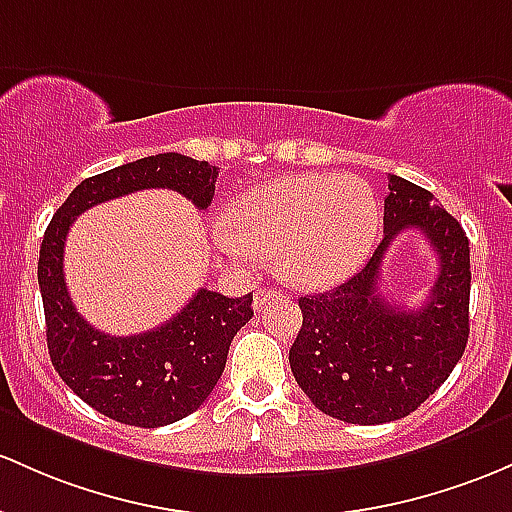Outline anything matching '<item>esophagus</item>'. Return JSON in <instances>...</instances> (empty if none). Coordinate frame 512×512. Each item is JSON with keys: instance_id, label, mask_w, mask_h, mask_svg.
<instances>
[{"instance_id": "34e87169", "label": "esophagus", "mask_w": 512, "mask_h": 512, "mask_svg": "<svg viewBox=\"0 0 512 512\" xmlns=\"http://www.w3.org/2000/svg\"><path fill=\"white\" fill-rule=\"evenodd\" d=\"M279 296H282V291H274V289H269V286H257V289H255V308L260 311V308H265L267 303L277 301Z\"/></svg>"}]
</instances>
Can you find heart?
<instances>
[{
  "label": "heart",
  "mask_w": 512,
  "mask_h": 512,
  "mask_svg": "<svg viewBox=\"0 0 512 512\" xmlns=\"http://www.w3.org/2000/svg\"><path fill=\"white\" fill-rule=\"evenodd\" d=\"M379 201L355 174L306 172L238 194L213 238L235 260L277 257L291 282L325 286L350 277L379 233Z\"/></svg>",
  "instance_id": "heart-1"
}]
</instances>
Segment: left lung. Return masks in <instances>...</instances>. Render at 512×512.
<instances>
[{
  "mask_svg": "<svg viewBox=\"0 0 512 512\" xmlns=\"http://www.w3.org/2000/svg\"><path fill=\"white\" fill-rule=\"evenodd\" d=\"M436 247L438 277L420 309L393 307L378 294L385 250L403 229ZM469 238L428 189L389 177L384 240L355 277L301 296L303 323L289 350L296 384L330 418L381 425L411 415L440 389L469 340Z\"/></svg>",
  "mask_w": 512,
  "mask_h": 512,
  "instance_id": "8db88e82",
  "label": "left lung"
}]
</instances>
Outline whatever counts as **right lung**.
<instances>
[{
	"instance_id": "1",
	"label": "right lung",
	"mask_w": 512,
	"mask_h": 512,
	"mask_svg": "<svg viewBox=\"0 0 512 512\" xmlns=\"http://www.w3.org/2000/svg\"><path fill=\"white\" fill-rule=\"evenodd\" d=\"M218 167L179 153L150 155L94 174L72 189L43 235L38 286L46 311L50 362L84 403L136 428H162L194 413L221 379L230 340L252 318V294L228 299L199 289L160 328L116 338L89 325L65 286V238L72 221L92 206L140 189H172L206 211Z\"/></svg>"
}]
</instances>
